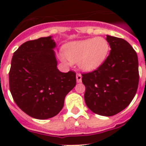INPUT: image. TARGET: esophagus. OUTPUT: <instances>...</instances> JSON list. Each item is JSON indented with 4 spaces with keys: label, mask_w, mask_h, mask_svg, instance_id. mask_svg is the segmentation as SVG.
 Here are the masks:
<instances>
[{
    "label": "esophagus",
    "mask_w": 146,
    "mask_h": 146,
    "mask_svg": "<svg viewBox=\"0 0 146 146\" xmlns=\"http://www.w3.org/2000/svg\"><path fill=\"white\" fill-rule=\"evenodd\" d=\"M76 82H82V75L80 73H77L76 74Z\"/></svg>",
    "instance_id": "34e87169"
}]
</instances>
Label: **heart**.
Masks as SVG:
<instances>
[{
	"label": "heart",
	"instance_id": "heart-1",
	"mask_svg": "<svg viewBox=\"0 0 146 146\" xmlns=\"http://www.w3.org/2000/svg\"><path fill=\"white\" fill-rule=\"evenodd\" d=\"M110 45L104 38L96 37L73 41L66 44L59 57L66 64L77 62L80 70L90 72L98 69L106 60Z\"/></svg>",
	"mask_w": 146,
	"mask_h": 146
}]
</instances>
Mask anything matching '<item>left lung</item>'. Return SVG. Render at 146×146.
<instances>
[{
  "label": "left lung",
  "mask_w": 146,
  "mask_h": 146,
  "mask_svg": "<svg viewBox=\"0 0 146 146\" xmlns=\"http://www.w3.org/2000/svg\"><path fill=\"white\" fill-rule=\"evenodd\" d=\"M111 50L101 66L82 74L86 86L84 98L93 113L115 115L127 108L139 84V63L136 51L123 38L107 35Z\"/></svg>",
  "instance_id": "obj_1"
}]
</instances>
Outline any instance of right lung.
Returning a JSON list of instances; mask_svg holds the SVG:
<instances>
[{
	"label": "right lung",
	"mask_w": 146,
	"mask_h": 146,
	"mask_svg": "<svg viewBox=\"0 0 146 146\" xmlns=\"http://www.w3.org/2000/svg\"><path fill=\"white\" fill-rule=\"evenodd\" d=\"M51 36L21 44L11 60L9 84L17 106L32 117L44 120L61 111L65 97L76 84L73 71L57 69Z\"/></svg>",
	"instance_id": "right-lung-1"
}]
</instances>
